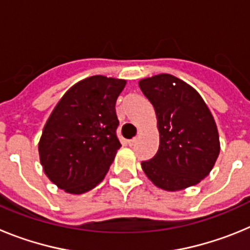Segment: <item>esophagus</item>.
<instances>
[{
    "mask_svg": "<svg viewBox=\"0 0 250 250\" xmlns=\"http://www.w3.org/2000/svg\"><path fill=\"white\" fill-rule=\"evenodd\" d=\"M135 141H136L135 138L130 139V140H127V145H129V146H132V145L135 144Z\"/></svg>",
    "mask_w": 250,
    "mask_h": 250,
    "instance_id": "34e87169",
    "label": "esophagus"
}]
</instances>
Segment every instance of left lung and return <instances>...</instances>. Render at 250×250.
Instances as JSON below:
<instances>
[{
	"mask_svg": "<svg viewBox=\"0 0 250 250\" xmlns=\"http://www.w3.org/2000/svg\"><path fill=\"white\" fill-rule=\"evenodd\" d=\"M156 112L160 145L141 167L158 188L167 191L193 187L210 173L220 151L210 110L198 91L183 80L160 74L139 81Z\"/></svg>",
	"mask_w": 250,
	"mask_h": 250,
	"instance_id": "left-lung-1",
	"label": "left lung"
}]
</instances>
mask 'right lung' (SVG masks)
Masks as SVG:
<instances>
[{
    "label": "right lung",
    "mask_w": 250,
    "mask_h": 250,
    "mask_svg": "<svg viewBox=\"0 0 250 250\" xmlns=\"http://www.w3.org/2000/svg\"><path fill=\"white\" fill-rule=\"evenodd\" d=\"M126 81L87 77L55 106L39 143L46 175L60 189L83 194L105 178L121 144L116 135V99Z\"/></svg>",
    "instance_id": "right-lung-1"
}]
</instances>
